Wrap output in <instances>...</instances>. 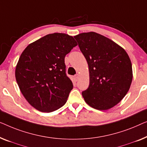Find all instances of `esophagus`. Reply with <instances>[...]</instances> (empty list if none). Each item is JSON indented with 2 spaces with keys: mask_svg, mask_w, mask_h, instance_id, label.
Instances as JSON below:
<instances>
[{
  "mask_svg": "<svg viewBox=\"0 0 147 147\" xmlns=\"http://www.w3.org/2000/svg\"><path fill=\"white\" fill-rule=\"evenodd\" d=\"M78 77H79V75H78V74H75V75H74V79H75L76 81H77V80H78Z\"/></svg>",
  "mask_w": 147,
  "mask_h": 147,
  "instance_id": "obj_1",
  "label": "esophagus"
}]
</instances>
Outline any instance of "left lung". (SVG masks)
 <instances>
[{"mask_svg": "<svg viewBox=\"0 0 147 147\" xmlns=\"http://www.w3.org/2000/svg\"><path fill=\"white\" fill-rule=\"evenodd\" d=\"M74 38L89 69V86L82 92L84 100L97 110L112 108L131 86L133 70L129 55L119 45L96 32L81 33Z\"/></svg>", "mask_w": 147, "mask_h": 147, "instance_id": "8db88e82", "label": "left lung"}]
</instances>
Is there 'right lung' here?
I'll use <instances>...</instances> for the list:
<instances>
[{"label":"right lung","mask_w":147,"mask_h":147,"mask_svg":"<svg viewBox=\"0 0 147 147\" xmlns=\"http://www.w3.org/2000/svg\"><path fill=\"white\" fill-rule=\"evenodd\" d=\"M77 43L65 33L42 37L24 49L16 67L19 88L28 103L50 113L63 107L73 88L66 74L65 56Z\"/></svg>","instance_id":"right-lung-1"}]
</instances>
